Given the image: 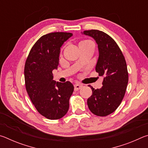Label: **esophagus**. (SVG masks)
Instances as JSON below:
<instances>
[{
	"label": "esophagus",
	"instance_id": "34e87169",
	"mask_svg": "<svg viewBox=\"0 0 148 148\" xmlns=\"http://www.w3.org/2000/svg\"><path fill=\"white\" fill-rule=\"evenodd\" d=\"M82 87H83V85L82 84H76L74 85V90L75 91H77V90H79L81 88H82Z\"/></svg>",
	"mask_w": 148,
	"mask_h": 148
}]
</instances>
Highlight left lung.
I'll use <instances>...</instances> for the list:
<instances>
[{"mask_svg":"<svg viewBox=\"0 0 148 148\" xmlns=\"http://www.w3.org/2000/svg\"><path fill=\"white\" fill-rule=\"evenodd\" d=\"M82 34L92 37L98 45L95 70L104 77L101 89L89 86L92 94L87 99V105L92 114L106 116L118 108L125 96L129 81L126 61L118 45L108 34L99 30L84 31Z\"/></svg>","mask_w":148,"mask_h":148,"instance_id":"1","label":"left lung"}]
</instances>
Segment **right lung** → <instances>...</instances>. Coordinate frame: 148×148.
Returning a JSON list of instances; mask_svg holds the SVG:
<instances>
[{
	"instance_id": "right-lung-1",
	"label": "right lung",
	"mask_w": 148,
	"mask_h": 148,
	"mask_svg": "<svg viewBox=\"0 0 148 148\" xmlns=\"http://www.w3.org/2000/svg\"><path fill=\"white\" fill-rule=\"evenodd\" d=\"M72 36V33L63 32L44 35L32 46L25 62L27 93L37 111L49 119L61 118L69 108L73 85L70 82L54 81L52 71L59 65L61 46Z\"/></svg>"
}]
</instances>
